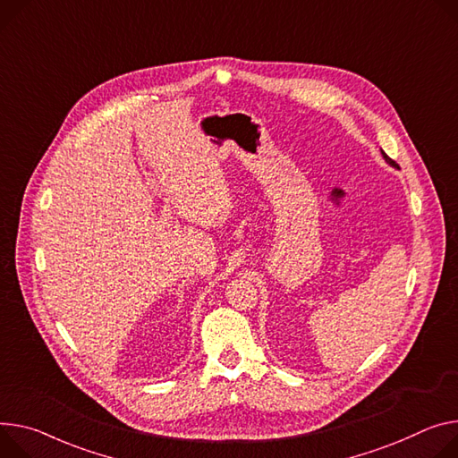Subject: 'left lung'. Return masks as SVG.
I'll return each instance as SVG.
<instances>
[{"instance_id":"obj_1","label":"left lung","mask_w":458,"mask_h":458,"mask_svg":"<svg viewBox=\"0 0 458 458\" xmlns=\"http://www.w3.org/2000/svg\"><path fill=\"white\" fill-rule=\"evenodd\" d=\"M382 155H384V158H386V162H387V164H391V165H393V168H398V165H396V162H394L393 158H389V157L386 155V151H384V149H382Z\"/></svg>"}]
</instances>
